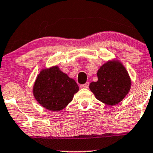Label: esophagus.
I'll use <instances>...</instances> for the list:
<instances>
[{"instance_id": "34e87169", "label": "esophagus", "mask_w": 153, "mask_h": 153, "mask_svg": "<svg viewBox=\"0 0 153 153\" xmlns=\"http://www.w3.org/2000/svg\"><path fill=\"white\" fill-rule=\"evenodd\" d=\"M88 86H89V83H88V82H86L85 84L80 85V88H88Z\"/></svg>"}]
</instances>
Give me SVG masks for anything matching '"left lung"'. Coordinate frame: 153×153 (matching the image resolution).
Returning <instances> with one entry per match:
<instances>
[{"instance_id": "8db88e82", "label": "left lung", "mask_w": 153, "mask_h": 153, "mask_svg": "<svg viewBox=\"0 0 153 153\" xmlns=\"http://www.w3.org/2000/svg\"><path fill=\"white\" fill-rule=\"evenodd\" d=\"M98 80L89 85L95 97L107 105L120 103L131 88V79L124 65L118 59L105 62L97 73Z\"/></svg>"}]
</instances>
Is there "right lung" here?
<instances>
[{
	"mask_svg": "<svg viewBox=\"0 0 153 153\" xmlns=\"http://www.w3.org/2000/svg\"><path fill=\"white\" fill-rule=\"evenodd\" d=\"M78 91L75 80L54 65L41 70L35 80L33 94L42 107L58 112L68 106Z\"/></svg>",
	"mask_w": 153,
	"mask_h": 153,
	"instance_id": "add662e5",
	"label": "right lung"
}]
</instances>
